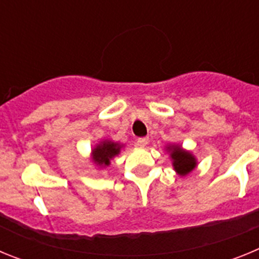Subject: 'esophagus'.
Here are the masks:
<instances>
[{
	"label": "esophagus",
	"mask_w": 259,
	"mask_h": 259,
	"mask_svg": "<svg viewBox=\"0 0 259 259\" xmlns=\"http://www.w3.org/2000/svg\"><path fill=\"white\" fill-rule=\"evenodd\" d=\"M148 141H149V139L148 137H140V139H137L136 141V145L137 146H141V148H144V146L148 144Z\"/></svg>",
	"instance_id": "34e87169"
}]
</instances>
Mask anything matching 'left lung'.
Here are the masks:
<instances>
[{"mask_svg":"<svg viewBox=\"0 0 259 259\" xmlns=\"http://www.w3.org/2000/svg\"><path fill=\"white\" fill-rule=\"evenodd\" d=\"M167 150L170 152V157L172 159L174 170L179 174L180 176H185L187 174L194 170V167L197 166V161L191 152L182 149L179 145H170L167 146Z\"/></svg>","mask_w":259,"mask_h":259,"instance_id":"8db88e82","label":"left lung"}]
</instances>
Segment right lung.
Wrapping results in <instances>:
<instances>
[{
	"mask_svg": "<svg viewBox=\"0 0 259 259\" xmlns=\"http://www.w3.org/2000/svg\"><path fill=\"white\" fill-rule=\"evenodd\" d=\"M120 148H122V145H119L118 143H113L110 140L101 141L92 150L93 161L100 167L109 166L110 161L120 153Z\"/></svg>",
	"mask_w": 259,
	"mask_h": 259,
	"instance_id": "1",
	"label": "right lung"
}]
</instances>
